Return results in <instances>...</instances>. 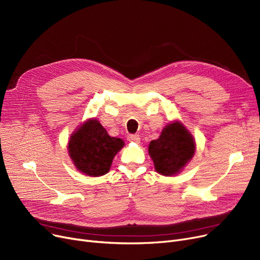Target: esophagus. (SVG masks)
<instances>
[{"label":"esophagus","mask_w":260,"mask_h":260,"mask_svg":"<svg viewBox=\"0 0 260 260\" xmlns=\"http://www.w3.org/2000/svg\"><path fill=\"white\" fill-rule=\"evenodd\" d=\"M127 140L128 141H134V142H139L140 137H139V135H137V134H132V135L127 136Z\"/></svg>","instance_id":"34e87169"}]
</instances>
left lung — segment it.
Wrapping results in <instances>:
<instances>
[{
  "label": "left lung",
  "instance_id": "obj_1",
  "mask_svg": "<svg viewBox=\"0 0 260 260\" xmlns=\"http://www.w3.org/2000/svg\"><path fill=\"white\" fill-rule=\"evenodd\" d=\"M194 153V138L179 122L166 126L160 137L148 145V154L154 161L155 170L165 176L179 173Z\"/></svg>",
  "mask_w": 260,
  "mask_h": 260
}]
</instances>
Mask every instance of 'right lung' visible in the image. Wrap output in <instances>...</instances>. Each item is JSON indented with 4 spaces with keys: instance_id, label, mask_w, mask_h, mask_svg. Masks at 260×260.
I'll list each match as a JSON object with an SVG mask.
<instances>
[{
    "instance_id": "1",
    "label": "right lung",
    "mask_w": 260,
    "mask_h": 260,
    "mask_svg": "<svg viewBox=\"0 0 260 260\" xmlns=\"http://www.w3.org/2000/svg\"><path fill=\"white\" fill-rule=\"evenodd\" d=\"M123 145L124 142L111 137L99 121L93 119L72 135L68 152L80 172L98 177L109 171L114 157Z\"/></svg>"
}]
</instances>
